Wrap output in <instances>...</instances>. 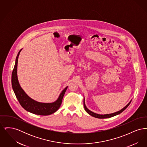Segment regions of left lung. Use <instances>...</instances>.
Returning <instances> with one entry per match:
<instances>
[{"label": "left lung", "mask_w": 147, "mask_h": 147, "mask_svg": "<svg viewBox=\"0 0 147 147\" xmlns=\"http://www.w3.org/2000/svg\"><path fill=\"white\" fill-rule=\"evenodd\" d=\"M84 100H85V99H84V109H85V111H86V112H87L88 113H89L90 115H91V116L94 117H95V118H98V119H106V118H110V117H113V116H116V115H119V113H122V112H123L125 110H126V109H127V107L129 105L131 102V101H132V100H131V101H130L127 105H126L125 107H124L122 109H121V110H119V111H117V112H114V113H110V114L100 115V114H98V113H96L92 112L90 110H89L86 107V105H85V101H84Z\"/></svg>", "instance_id": "8db88e82"}]
</instances>
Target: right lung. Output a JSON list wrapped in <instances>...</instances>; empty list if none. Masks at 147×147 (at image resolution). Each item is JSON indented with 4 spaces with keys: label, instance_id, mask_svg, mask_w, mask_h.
Here are the masks:
<instances>
[{
    "label": "right lung",
    "instance_id": "right-lung-1",
    "mask_svg": "<svg viewBox=\"0 0 147 147\" xmlns=\"http://www.w3.org/2000/svg\"><path fill=\"white\" fill-rule=\"evenodd\" d=\"M22 49L19 52L15 63L13 71L11 76V84L13 89L15 96L18 100L21 106L26 111L36 115L47 116L51 115L56 112L60 107L62 104V99L65 91L68 88L67 86L62 92L56 101L52 103H42L35 101L30 98L28 95L23 90L19 84L18 76H17V67L18 58Z\"/></svg>",
    "mask_w": 147,
    "mask_h": 147
}]
</instances>
